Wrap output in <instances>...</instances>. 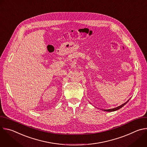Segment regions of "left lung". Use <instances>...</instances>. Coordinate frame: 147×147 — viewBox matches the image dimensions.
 Listing matches in <instances>:
<instances>
[{
  "mask_svg": "<svg viewBox=\"0 0 147 147\" xmlns=\"http://www.w3.org/2000/svg\"><path fill=\"white\" fill-rule=\"evenodd\" d=\"M130 99V98L127 101V102H125L124 103H123V104H122V105H121L120 106H119V107H116V108H113V109H103V111H106V112H114V111H117V110H118V109H120L121 108H122L123 107H124L125 104H126L129 101V100Z\"/></svg>",
  "mask_w": 147,
  "mask_h": 147,
  "instance_id": "8db88e82",
  "label": "left lung"
}]
</instances>
